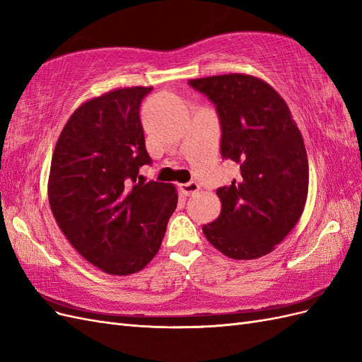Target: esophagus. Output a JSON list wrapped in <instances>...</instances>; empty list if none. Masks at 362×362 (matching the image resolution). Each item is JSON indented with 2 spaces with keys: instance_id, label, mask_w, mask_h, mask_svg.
I'll use <instances>...</instances> for the list:
<instances>
[{
  "instance_id": "1",
  "label": "esophagus",
  "mask_w": 362,
  "mask_h": 362,
  "mask_svg": "<svg viewBox=\"0 0 362 362\" xmlns=\"http://www.w3.org/2000/svg\"><path fill=\"white\" fill-rule=\"evenodd\" d=\"M199 184L190 181V182H185V184H180V190L185 194V196H193L199 192Z\"/></svg>"
}]
</instances>
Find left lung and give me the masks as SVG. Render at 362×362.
<instances>
[{
	"label": "left lung",
	"instance_id": "8db88e82",
	"mask_svg": "<svg viewBox=\"0 0 362 362\" xmlns=\"http://www.w3.org/2000/svg\"><path fill=\"white\" fill-rule=\"evenodd\" d=\"M210 98L221 119L222 157L240 173L217 189L222 210L202 231L233 259L275 249L300 218L308 196V157L287 103L270 84L246 74L189 80Z\"/></svg>",
	"mask_w": 362,
	"mask_h": 362
}]
</instances>
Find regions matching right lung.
I'll use <instances>...</instances> for the list:
<instances>
[{
  "label": "right lung",
  "instance_id": "1",
  "mask_svg": "<svg viewBox=\"0 0 362 362\" xmlns=\"http://www.w3.org/2000/svg\"><path fill=\"white\" fill-rule=\"evenodd\" d=\"M151 90L124 87L83 103L51 160L52 216L74 249L108 275H133L157 255L178 202L173 184L137 181L151 163L139 116Z\"/></svg>",
  "mask_w": 362,
  "mask_h": 362
}]
</instances>
